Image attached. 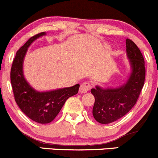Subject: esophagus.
<instances>
[{"label": "esophagus", "instance_id": "esophagus-1", "mask_svg": "<svg viewBox=\"0 0 158 158\" xmlns=\"http://www.w3.org/2000/svg\"><path fill=\"white\" fill-rule=\"evenodd\" d=\"M91 87V84L88 82H84L80 86L79 92L81 93H85L89 90Z\"/></svg>", "mask_w": 158, "mask_h": 158}]
</instances>
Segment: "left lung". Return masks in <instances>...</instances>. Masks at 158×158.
Here are the masks:
<instances>
[{
  "label": "left lung",
  "instance_id": "1",
  "mask_svg": "<svg viewBox=\"0 0 158 158\" xmlns=\"http://www.w3.org/2000/svg\"><path fill=\"white\" fill-rule=\"evenodd\" d=\"M127 56L130 72L123 84L117 87H102L96 85L91 89L95 97L93 118L102 124L116 121L135 106L143 87L145 77V61L135 44L126 40Z\"/></svg>",
  "mask_w": 158,
  "mask_h": 158
}]
</instances>
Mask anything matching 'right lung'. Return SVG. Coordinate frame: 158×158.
Instances as JSON below:
<instances>
[{
  "label": "right lung",
  "instance_id": "1",
  "mask_svg": "<svg viewBox=\"0 0 158 158\" xmlns=\"http://www.w3.org/2000/svg\"><path fill=\"white\" fill-rule=\"evenodd\" d=\"M47 35L46 32L32 37L16 54L10 72L15 100L21 111L30 119L39 123H48L57 116L66 100L78 92L80 84L47 91L35 89L25 79L23 63L28 47L35 40Z\"/></svg>",
  "mask_w": 158,
  "mask_h": 158
}]
</instances>
